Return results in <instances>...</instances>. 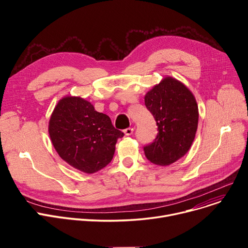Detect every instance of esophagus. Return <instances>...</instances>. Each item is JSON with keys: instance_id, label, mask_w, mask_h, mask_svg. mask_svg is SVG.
Segmentation results:
<instances>
[{"instance_id": "obj_1", "label": "esophagus", "mask_w": 248, "mask_h": 248, "mask_svg": "<svg viewBox=\"0 0 248 248\" xmlns=\"http://www.w3.org/2000/svg\"><path fill=\"white\" fill-rule=\"evenodd\" d=\"M124 133L125 136H132L133 133H134V128L133 127H127V128L124 129Z\"/></svg>"}]
</instances>
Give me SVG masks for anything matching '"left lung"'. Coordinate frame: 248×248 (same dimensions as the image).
<instances>
[{
	"mask_svg": "<svg viewBox=\"0 0 248 248\" xmlns=\"http://www.w3.org/2000/svg\"><path fill=\"white\" fill-rule=\"evenodd\" d=\"M145 104L158 125V135L144 147L147 159L168 166L186 155L197 132L199 111L193 93L179 80L165 77L145 95Z\"/></svg>",
	"mask_w": 248,
	"mask_h": 248,
	"instance_id": "8db88e82",
	"label": "left lung"
}]
</instances>
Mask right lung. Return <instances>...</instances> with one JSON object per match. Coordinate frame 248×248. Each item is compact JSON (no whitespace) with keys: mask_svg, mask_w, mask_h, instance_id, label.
<instances>
[{"mask_svg":"<svg viewBox=\"0 0 248 248\" xmlns=\"http://www.w3.org/2000/svg\"><path fill=\"white\" fill-rule=\"evenodd\" d=\"M48 131L61 159L86 174L108 165L117 139L124 137L108 115L96 111L89 101L78 96L59 100L50 117Z\"/></svg>","mask_w":248,"mask_h":248,"instance_id":"right-lung-1","label":"right lung"}]
</instances>
